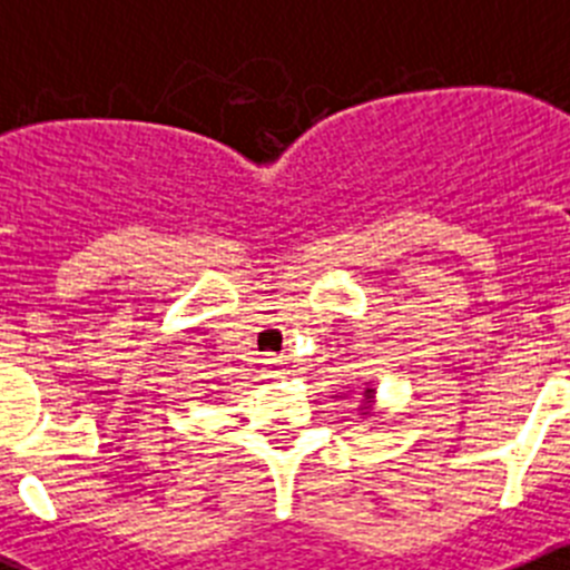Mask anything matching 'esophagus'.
<instances>
[{"mask_svg": "<svg viewBox=\"0 0 570 570\" xmlns=\"http://www.w3.org/2000/svg\"><path fill=\"white\" fill-rule=\"evenodd\" d=\"M262 380H282L285 376V360L276 354H268L262 360Z\"/></svg>", "mask_w": 570, "mask_h": 570, "instance_id": "esophagus-1", "label": "esophagus"}]
</instances>
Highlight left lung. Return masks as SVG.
Here are the masks:
<instances>
[{"instance_id": "obj_1", "label": "left lung", "mask_w": 570, "mask_h": 570, "mask_svg": "<svg viewBox=\"0 0 570 570\" xmlns=\"http://www.w3.org/2000/svg\"><path fill=\"white\" fill-rule=\"evenodd\" d=\"M371 394H374V387H367V391H365V396H367V400H371Z\"/></svg>"}]
</instances>
